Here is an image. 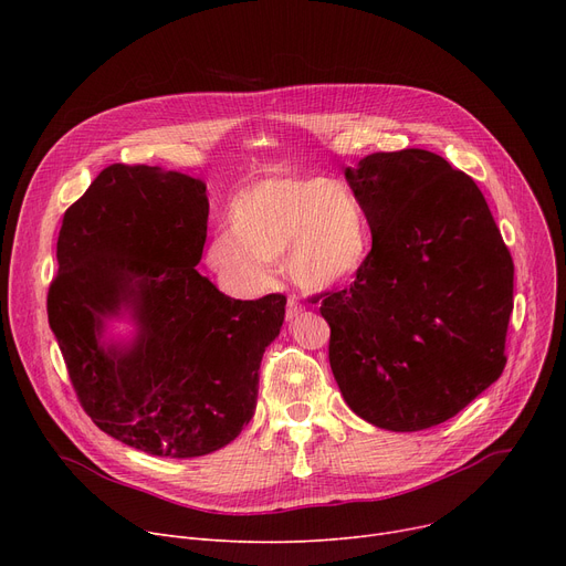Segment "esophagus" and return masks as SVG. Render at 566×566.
<instances>
[{
  "instance_id": "esophagus-1",
  "label": "esophagus",
  "mask_w": 566,
  "mask_h": 566,
  "mask_svg": "<svg viewBox=\"0 0 566 566\" xmlns=\"http://www.w3.org/2000/svg\"><path fill=\"white\" fill-rule=\"evenodd\" d=\"M303 305L298 303V298H293V295H291V298L286 301V321H293L295 316H298V314H303Z\"/></svg>"
}]
</instances>
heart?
Instances as JSON below:
<instances>
[{
  "instance_id": "heart-1",
  "label": "heart",
  "mask_w": 566,
  "mask_h": 566,
  "mask_svg": "<svg viewBox=\"0 0 566 566\" xmlns=\"http://www.w3.org/2000/svg\"><path fill=\"white\" fill-rule=\"evenodd\" d=\"M371 252L367 216L355 195L328 178H265L229 206V231L208 245L211 271L235 293L271 284V263L305 289H331L363 271Z\"/></svg>"
}]
</instances>
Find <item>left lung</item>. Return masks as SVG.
Instances as JSON below:
<instances>
[{"label":"left lung","instance_id":"obj_1","mask_svg":"<svg viewBox=\"0 0 566 566\" xmlns=\"http://www.w3.org/2000/svg\"><path fill=\"white\" fill-rule=\"evenodd\" d=\"M371 229L350 289L314 295L355 415L388 431L454 418L507 365L514 261L472 178L403 148L346 167Z\"/></svg>","mask_w":566,"mask_h":566}]
</instances>
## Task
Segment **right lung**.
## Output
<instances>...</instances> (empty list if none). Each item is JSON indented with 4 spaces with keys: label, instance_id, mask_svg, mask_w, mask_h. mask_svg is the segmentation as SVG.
Listing matches in <instances>:
<instances>
[{
    "label": "right lung",
    "instance_id": "1",
    "mask_svg": "<svg viewBox=\"0 0 566 566\" xmlns=\"http://www.w3.org/2000/svg\"><path fill=\"white\" fill-rule=\"evenodd\" d=\"M208 197L199 178L109 165L64 213L48 321L94 424L171 459L211 454L252 420L265 346L286 298L235 301L197 271ZM130 308V345L99 342Z\"/></svg>",
    "mask_w": 566,
    "mask_h": 566
}]
</instances>
